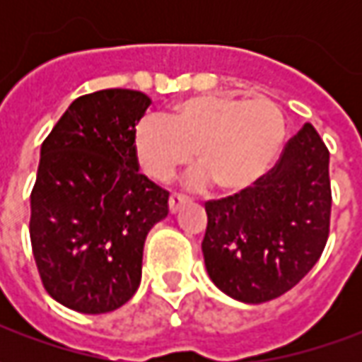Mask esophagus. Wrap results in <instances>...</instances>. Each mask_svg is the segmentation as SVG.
Masks as SVG:
<instances>
[{"label":"esophagus","mask_w":362,"mask_h":362,"mask_svg":"<svg viewBox=\"0 0 362 362\" xmlns=\"http://www.w3.org/2000/svg\"><path fill=\"white\" fill-rule=\"evenodd\" d=\"M186 204H188V197L180 196V194H173V196L168 197V209H170V213H176L182 205Z\"/></svg>","instance_id":"1"}]
</instances>
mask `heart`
<instances>
[{
  "label": "heart",
  "mask_w": 362,
  "mask_h": 362,
  "mask_svg": "<svg viewBox=\"0 0 362 362\" xmlns=\"http://www.w3.org/2000/svg\"><path fill=\"white\" fill-rule=\"evenodd\" d=\"M285 137V118L267 98L194 96L166 118L147 116L134 129V153L145 176L166 182L194 163V184L240 192L266 173Z\"/></svg>",
  "instance_id": "obj_1"
}]
</instances>
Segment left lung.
Listing matches in <instances>:
<instances>
[{
	"label": "left lung",
	"mask_w": 362,
	"mask_h": 362,
	"mask_svg": "<svg viewBox=\"0 0 362 362\" xmlns=\"http://www.w3.org/2000/svg\"><path fill=\"white\" fill-rule=\"evenodd\" d=\"M202 252L217 287L259 304L287 293L326 248L332 215L329 151L304 124L279 160L238 194L205 202Z\"/></svg>",
	"instance_id": "left-lung-1"
}]
</instances>
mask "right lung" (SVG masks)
Wrapping results in <instances>:
<instances>
[{
  "label": "right lung",
  "mask_w": 362,
  "mask_h": 362,
  "mask_svg": "<svg viewBox=\"0 0 362 362\" xmlns=\"http://www.w3.org/2000/svg\"><path fill=\"white\" fill-rule=\"evenodd\" d=\"M139 90L104 89L69 104L40 149L30 192V244L46 293L71 310L104 314L141 281L143 244L168 215V192L139 174Z\"/></svg>",
  "instance_id": "add662e5"
}]
</instances>
